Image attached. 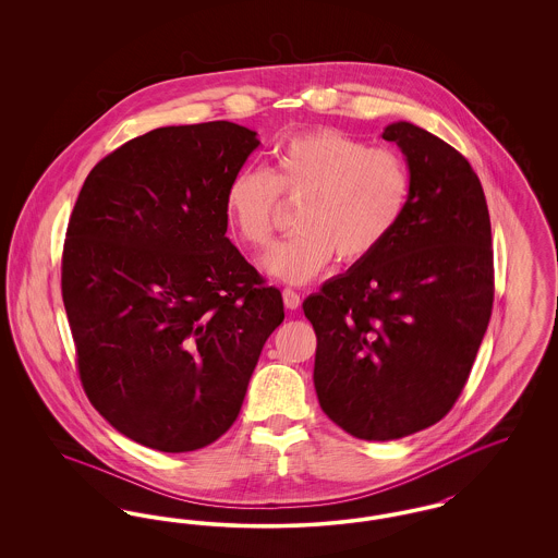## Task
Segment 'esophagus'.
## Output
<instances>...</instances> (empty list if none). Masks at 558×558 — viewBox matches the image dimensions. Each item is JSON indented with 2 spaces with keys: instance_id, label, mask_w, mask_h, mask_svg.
Here are the masks:
<instances>
[{
  "instance_id": "esophagus-1",
  "label": "esophagus",
  "mask_w": 558,
  "mask_h": 558,
  "mask_svg": "<svg viewBox=\"0 0 558 558\" xmlns=\"http://www.w3.org/2000/svg\"><path fill=\"white\" fill-rule=\"evenodd\" d=\"M282 299H284V305H287L289 310H296V307L301 305L299 292L292 291V289H284V291H282Z\"/></svg>"
}]
</instances>
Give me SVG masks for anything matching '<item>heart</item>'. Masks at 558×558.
Wrapping results in <instances>:
<instances>
[{
	"instance_id": "obj_1",
	"label": "heart",
	"mask_w": 558,
	"mask_h": 558,
	"mask_svg": "<svg viewBox=\"0 0 558 558\" xmlns=\"http://www.w3.org/2000/svg\"><path fill=\"white\" fill-rule=\"evenodd\" d=\"M410 194L412 173L398 150L319 128L280 142L269 171L239 169L226 187L223 209L246 246L264 248L276 230L280 196L299 203V232L274 244L262 266L282 282L303 284L335 257L343 266L372 257L398 230Z\"/></svg>"
}]
</instances>
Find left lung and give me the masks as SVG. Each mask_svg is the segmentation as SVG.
<instances>
[{"instance_id": "1", "label": "left lung", "mask_w": 558, "mask_h": 558, "mask_svg": "<svg viewBox=\"0 0 558 558\" xmlns=\"http://www.w3.org/2000/svg\"><path fill=\"white\" fill-rule=\"evenodd\" d=\"M383 137L412 173L405 215L372 257L303 301L318 339L319 405L368 441L412 435L450 412L494 305L492 223L471 162L405 121Z\"/></svg>"}]
</instances>
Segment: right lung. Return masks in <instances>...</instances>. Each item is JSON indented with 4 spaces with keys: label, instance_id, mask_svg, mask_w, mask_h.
Returning a JSON list of instances; mask_svg holds the SVG:
<instances>
[{
    "label": "right lung",
    "instance_id": "right-lung-1",
    "mask_svg": "<svg viewBox=\"0 0 558 558\" xmlns=\"http://www.w3.org/2000/svg\"><path fill=\"white\" fill-rule=\"evenodd\" d=\"M259 146L230 123L159 128L100 160L62 251L85 396L119 433L192 451L239 418L282 294L226 236L230 178Z\"/></svg>",
    "mask_w": 558,
    "mask_h": 558
}]
</instances>
